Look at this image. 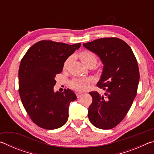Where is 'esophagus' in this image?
<instances>
[{
  "label": "esophagus",
  "mask_w": 154,
  "mask_h": 154,
  "mask_svg": "<svg viewBox=\"0 0 154 154\" xmlns=\"http://www.w3.org/2000/svg\"><path fill=\"white\" fill-rule=\"evenodd\" d=\"M82 94L80 93V92H77V93H76V96H77V97L78 98H80L81 96H82Z\"/></svg>",
  "instance_id": "esophagus-1"
}]
</instances>
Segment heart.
I'll list each match as a JSON object with an SVG mask.
<instances>
[{
    "label": "heart",
    "mask_w": 154,
    "mask_h": 154,
    "mask_svg": "<svg viewBox=\"0 0 154 154\" xmlns=\"http://www.w3.org/2000/svg\"><path fill=\"white\" fill-rule=\"evenodd\" d=\"M79 58L81 60L85 65H87L88 64H93L95 65L97 62V56H96L94 53L90 51H83L81 52L79 54ZM71 58L69 57L66 60H65L64 63L63 68L64 69H66L68 65H69L70 61H71ZM90 81L88 79H85V78H79V79H72L71 83H70V85L71 87L77 91H83L85 89L87 85L89 83Z\"/></svg>",
    "instance_id": "heart-1"
}]
</instances>
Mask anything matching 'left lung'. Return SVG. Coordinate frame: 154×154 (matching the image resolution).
<instances>
[{
  "mask_svg": "<svg viewBox=\"0 0 154 154\" xmlns=\"http://www.w3.org/2000/svg\"><path fill=\"white\" fill-rule=\"evenodd\" d=\"M83 45L104 64L97 86L105 92L89 93L92 103L88 118L98 128L111 129L123 120L136 97L140 77L137 59L130 47L118 38H99Z\"/></svg>",
  "mask_w": 154,
  "mask_h": 154,
  "instance_id": "obj_1",
  "label": "left lung"
}]
</instances>
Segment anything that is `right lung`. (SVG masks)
Segmentation results:
<instances>
[{
  "instance_id": "right-lung-1",
  "label": "right lung",
  "mask_w": 154,
  "mask_h": 154,
  "mask_svg": "<svg viewBox=\"0 0 154 154\" xmlns=\"http://www.w3.org/2000/svg\"><path fill=\"white\" fill-rule=\"evenodd\" d=\"M81 46L50 40L40 41L30 47L20 62L19 94L24 109L35 124L54 130L66 123L69 106L77 96L72 90L54 92L56 75L64 63Z\"/></svg>"
}]
</instances>
